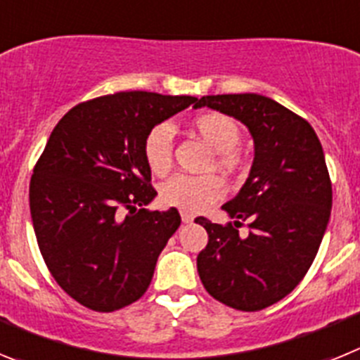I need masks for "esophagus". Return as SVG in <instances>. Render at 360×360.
<instances>
[{"label":"esophagus","instance_id":"esophagus-1","mask_svg":"<svg viewBox=\"0 0 360 360\" xmlns=\"http://www.w3.org/2000/svg\"><path fill=\"white\" fill-rule=\"evenodd\" d=\"M180 216H182V221L184 224H191V221H193V219H195V216L191 214V212H180Z\"/></svg>","mask_w":360,"mask_h":360}]
</instances>
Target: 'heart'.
I'll return each mask as SVG.
<instances>
[{"label":"heart","mask_w":360,"mask_h":360,"mask_svg":"<svg viewBox=\"0 0 360 360\" xmlns=\"http://www.w3.org/2000/svg\"><path fill=\"white\" fill-rule=\"evenodd\" d=\"M191 131L202 139L214 151V165L225 174H238L245 165V158L238 149L241 129L231 117L218 111H203L193 117ZM144 160L149 169L162 176L173 165V128L160 122L153 126L142 144ZM225 182L218 174H174L160 187V202L167 207L186 212L205 211L216 200L224 198Z\"/></svg>","instance_id":"1"}]
</instances>
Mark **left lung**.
Listing matches in <instances>:
<instances>
[{
	"instance_id": "1",
	"label": "left lung",
	"mask_w": 360,
	"mask_h": 360,
	"mask_svg": "<svg viewBox=\"0 0 360 360\" xmlns=\"http://www.w3.org/2000/svg\"><path fill=\"white\" fill-rule=\"evenodd\" d=\"M207 106L249 128L254 162L245 186L224 205L234 221L196 224L209 234L196 265L216 301L257 311L281 301L316 259L332 211V182L323 146L303 117L257 94L205 95ZM249 221L243 238L237 229Z\"/></svg>"
}]
</instances>
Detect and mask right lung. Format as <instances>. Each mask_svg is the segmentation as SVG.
<instances>
[{"label":"right lung","instance_id":"right-lung-1","mask_svg":"<svg viewBox=\"0 0 360 360\" xmlns=\"http://www.w3.org/2000/svg\"><path fill=\"white\" fill-rule=\"evenodd\" d=\"M198 103L189 95L119 91L73 106L30 178V214L57 285L82 307L115 311L148 290L180 214L148 211L157 191L142 153L153 126Z\"/></svg>","mask_w":360,"mask_h":360}]
</instances>
